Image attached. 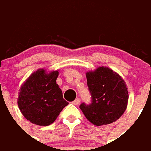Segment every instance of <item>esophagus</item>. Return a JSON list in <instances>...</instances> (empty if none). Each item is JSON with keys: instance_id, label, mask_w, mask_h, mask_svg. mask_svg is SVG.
Listing matches in <instances>:
<instances>
[{"instance_id": "obj_1", "label": "esophagus", "mask_w": 151, "mask_h": 151, "mask_svg": "<svg viewBox=\"0 0 151 151\" xmlns=\"http://www.w3.org/2000/svg\"><path fill=\"white\" fill-rule=\"evenodd\" d=\"M72 103H73L74 105H76V106H78V105L81 103V99H80V98H76Z\"/></svg>"}]
</instances>
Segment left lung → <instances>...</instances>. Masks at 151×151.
I'll use <instances>...</instances> for the list:
<instances>
[{"label": "left lung", "mask_w": 151, "mask_h": 151, "mask_svg": "<svg viewBox=\"0 0 151 151\" xmlns=\"http://www.w3.org/2000/svg\"><path fill=\"white\" fill-rule=\"evenodd\" d=\"M92 103L80 106L88 121L96 126L111 124L127 109L129 92L124 79L111 68L99 67L86 72Z\"/></svg>", "instance_id": "left-lung-1"}]
</instances>
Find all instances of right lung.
Listing matches in <instances>:
<instances>
[{
  "label": "right lung",
  "instance_id": "obj_1",
  "mask_svg": "<svg viewBox=\"0 0 151 151\" xmlns=\"http://www.w3.org/2000/svg\"><path fill=\"white\" fill-rule=\"evenodd\" d=\"M58 70L38 69L23 82L19 92L18 106L25 118L34 124L48 126L56 120L68 102L57 84Z\"/></svg>",
  "mask_w": 151,
  "mask_h": 151
}]
</instances>
